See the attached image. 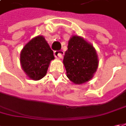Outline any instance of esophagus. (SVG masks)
Here are the masks:
<instances>
[{
	"label": "esophagus",
	"mask_w": 126,
	"mask_h": 126,
	"mask_svg": "<svg viewBox=\"0 0 126 126\" xmlns=\"http://www.w3.org/2000/svg\"><path fill=\"white\" fill-rule=\"evenodd\" d=\"M63 54H64V52L63 51H54V56H55V57L57 58H60V59L63 58Z\"/></svg>",
	"instance_id": "1"
}]
</instances>
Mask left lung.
Returning a JSON list of instances; mask_svg holds the SVG:
<instances>
[{
    "label": "left lung",
    "instance_id": "obj_1",
    "mask_svg": "<svg viewBox=\"0 0 126 126\" xmlns=\"http://www.w3.org/2000/svg\"><path fill=\"white\" fill-rule=\"evenodd\" d=\"M63 65L68 79L75 85H82L92 79L99 65L96 51L82 36L73 35L68 41Z\"/></svg>",
    "mask_w": 126,
    "mask_h": 126
}]
</instances>
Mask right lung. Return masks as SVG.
I'll return each mask as SVG.
<instances>
[{
  "instance_id": "1",
  "label": "right lung",
  "mask_w": 126,
  "mask_h": 126,
  "mask_svg": "<svg viewBox=\"0 0 126 126\" xmlns=\"http://www.w3.org/2000/svg\"><path fill=\"white\" fill-rule=\"evenodd\" d=\"M55 58L44 36H36L27 43L20 52L22 69L31 79L39 80L47 73L49 64Z\"/></svg>"
}]
</instances>
